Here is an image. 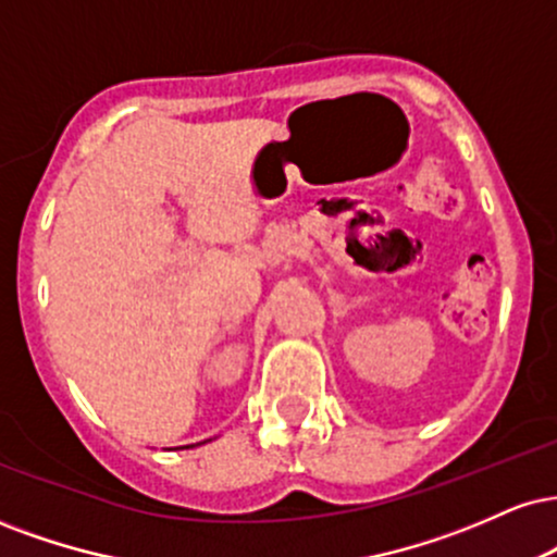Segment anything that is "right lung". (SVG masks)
<instances>
[{
  "label": "right lung",
  "instance_id": "right-lung-1",
  "mask_svg": "<svg viewBox=\"0 0 557 557\" xmlns=\"http://www.w3.org/2000/svg\"><path fill=\"white\" fill-rule=\"evenodd\" d=\"M191 446H194V444H191ZM184 448H189V446H184Z\"/></svg>",
  "mask_w": 557,
  "mask_h": 557
}]
</instances>
